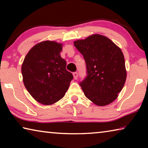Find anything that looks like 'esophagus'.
<instances>
[{
  "mask_svg": "<svg viewBox=\"0 0 148 148\" xmlns=\"http://www.w3.org/2000/svg\"><path fill=\"white\" fill-rule=\"evenodd\" d=\"M73 76H74V78L75 79H77V76H78V74H77V72H74L73 73Z\"/></svg>",
  "mask_w": 148,
  "mask_h": 148,
  "instance_id": "1",
  "label": "esophagus"
}]
</instances>
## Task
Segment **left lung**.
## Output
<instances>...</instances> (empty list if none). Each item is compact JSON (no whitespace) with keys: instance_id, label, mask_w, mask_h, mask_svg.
<instances>
[{"instance_id":"left-lung-1","label":"left lung","mask_w":148,"mask_h":148,"mask_svg":"<svg viewBox=\"0 0 148 148\" xmlns=\"http://www.w3.org/2000/svg\"><path fill=\"white\" fill-rule=\"evenodd\" d=\"M86 61L87 76L79 83L87 99L106 106L117 99L126 81L121 49L107 37L93 34L74 42Z\"/></svg>"}]
</instances>
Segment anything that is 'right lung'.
<instances>
[{"instance_id":"1","label":"right lung","mask_w":148,"mask_h":148,"mask_svg":"<svg viewBox=\"0 0 148 148\" xmlns=\"http://www.w3.org/2000/svg\"><path fill=\"white\" fill-rule=\"evenodd\" d=\"M62 44L44 41L35 45L22 64L25 87L40 103L50 105L64 96L73 75L66 69V62L60 56Z\"/></svg>"}]
</instances>
